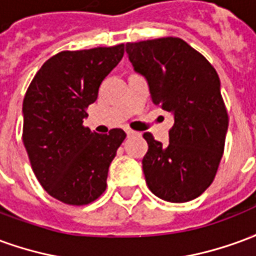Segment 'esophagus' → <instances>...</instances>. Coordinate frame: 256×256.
<instances>
[{
  "label": "esophagus",
  "mask_w": 256,
  "mask_h": 256,
  "mask_svg": "<svg viewBox=\"0 0 256 256\" xmlns=\"http://www.w3.org/2000/svg\"><path fill=\"white\" fill-rule=\"evenodd\" d=\"M124 132H126V134H128V137H130V136H134V134H136V132H134V130H132V128H126Z\"/></svg>",
  "instance_id": "1"
}]
</instances>
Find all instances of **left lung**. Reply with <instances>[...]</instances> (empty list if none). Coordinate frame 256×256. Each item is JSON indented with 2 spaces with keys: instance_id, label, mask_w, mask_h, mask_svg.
<instances>
[{
  "instance_id": "8db88e82",
  "label": "left lung",
  "mask_w": 256,
  "mask_h": 256,
  "mask_svg": "<svg viewBox=\"0 0 256 256\" xmlns=\"http://www.w3.org/2000/svg\"><path fill=\"white\" fill-rule=\"evenodd\" d=\"M126 53L146 79L152 102L174 118L167 145L144 134L148 188L170 203L198 198L214 181L229 124L218 74L181 38L128 42Z\"/></svg>"
}]
</instances>
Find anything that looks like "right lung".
<instances>
[{
    "instance_id": "obj_1",
    "label": "right lung",
    "mask_w": 256,
    "mask_h": 256,
    "mask_svg": "<svg viewBox=\"0 0 256 256\" xmlns=\"http://www.w3.org/2000/svg\"><path fill=\"white\" fill-rule=\"evenodd\" d=\"M124 45L60 52L36 74L23 100V142L32 172L52 198L92 203L106 188L108 168L126 133L84 128L86 108L122 60Z\"/></svg>"
}]
</instances>
